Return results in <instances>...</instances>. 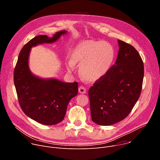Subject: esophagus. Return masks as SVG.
<instances>
[{"instance_id":"1","label":"esophagus","mask_w":160,"mask_h":160,"mask_svg":"<svg viewBox=\"0 0 160 160\" xmlns=\"http://www.w3.org/2000/svg\"><path fill=\"white\" fill-rule=\"evenodd\" d=\"M78 92L80 94H85L87 92V90L84 87L80 86L78 88Z\"/></svg>"}]
</instances>
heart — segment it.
Returning a JSON list of instances; mask_svg holds the SVG:
<instances>
[{
    "label": "heart",
    "mask_w": 160,
    "mask_h": 160,
    "mask_svg": "<svg viewBox=\"0 0 160 160\" xmlns=\"http://www.w3.org/2000/svg\"><path fill=\"white\" fill-rule=\"evenodd\" d=\"M111 45L104 41L88 40L82 42L73 51L67 70L73 72L74 65L79 66L82 77L90 82H97L110 70L115 60Z\"/></svg>",
    "instance_id": "heart-1"
}]
</instances>
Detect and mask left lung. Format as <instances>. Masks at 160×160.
<instances>
[{
  "mask_svg": "<svg viewBox=\"0 0 160 160\" xmlns=\"http://www.w3.org/2000/svg\"><path fill=\"white\" fill-rule=\"evenodd\" d=\"M115 64L88 90L92 120L111 125L125 119L138 101L144 78V64L132 45L118 40Z\"/></svg>",
  "mask_w": 160,
  "mask_h": 160,
  "instance_id": "1",
  "label": "left lung"
}]
</instances>
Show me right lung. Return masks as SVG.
Returning <instances> with one entry per match:
<instances>
[{
    "label": "right lung",
    "mask_w": 160,
    "mask_h": 160,
    "mask_svg": "<svg viewBox=\"0 0 160 160\" xmlns=\"http://www.w3.org/2000/svg\"><path fill=\"white\" fill-rule=\"evenodd\" d=\"M66 33L62 30L52 37L40 35L32 38L21 50L14 69V82L21 109L31 119L45 125L63 120L68 103L78 94V83L35 75L29 68V56L33 47L54 43Z\"/></svg>",
    "instance_id": "right-lung-1"
}]
</instances>
